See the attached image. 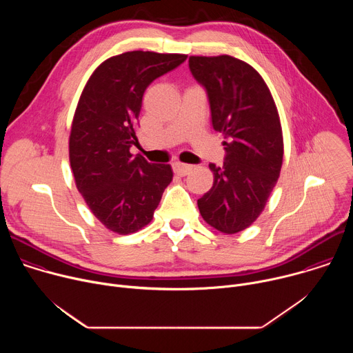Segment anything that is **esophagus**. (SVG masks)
<instances>
[{
    "label": "esophagus",
    "instance_id": "1",
    "mask_svg": "<svg viewBox=\"0 0 353 353\" xmlns=\"http://www.w3.org/2000/svg\"><path fill=\"white\" fill-rule=\"evenodd\" d=\"M173 170H174L179 176H185V174H188V173L192 170V166H191V165L181 163V162H174V163H173Z\"/></svg>",
    "mask_w": 353,
    "mask_h": 353
}]
</instances>
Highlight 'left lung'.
Returning <instances> with one entry per match:
<instances>
[{
	"label": "left lung",
	"mask_w": 353,
	"mask_h": 353,
	"mask_svg": "<svg viewBox=\"0 0 353 353\" xmlns=\"http://www.w3.org/2000/svg\"><path fill=\"white\" fill-rule=\"evenodd\" d=\"M192 77L207 90L212 127L223 134L222 168L210 165L214 184L196 204L216 230H244L264 211L283 161L282 127L263 77L232 56L188 60Z\"/></svg>",
	"instance_id": "8db88e82"
}]
</instances>
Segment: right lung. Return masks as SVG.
<instances>
[{
  "label": "right lung",
  "mask_w": 353,
  "mask_h": 353,
  "mask_svg": "<svg viewBox=\"0 0 353 353\" xmlns=\"http://www.w3.org/2000/svg\"><path fill=\"white\" fill-rule=\"evenodd\" d=\"M185 59L127 52L100 64L81 93L70 134V163L86 205L114 233L130 234L152 221L173 179L170 165L132 157L130 148L138 145L145 89Z\"/></svg>",
  "instance_id": "add662e5"
}]
</instances>
